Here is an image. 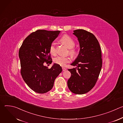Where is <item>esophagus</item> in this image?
<instances>
[{
    "label": "esophagus",
    "mask_w": 123,
    "mask_h": 123,
    "mask_svg": "<svg viewBox=\"0 0 123 123\" xmlns=\"http://www.w3.org/2000/svg\"><path fill=\"white\" fill-rule=\"evenodd\" d=\"M62 70H63V71H65L66 70V68L64 67H62Z\"/></svg>",
    "instance_id": "esophagus-1"
}]
</instances>
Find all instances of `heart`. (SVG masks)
I'll use <instances>...</instances> for the list:
<instances>
[{
	"instance_id": "1",
	"label": "heart",
	"mask_w": 123,
	"mask_h": 123,
	"mask_svg": "<svg viewBox=\"0 0 123 123\" xmlns=\"http://www.w3.org/2000/svg\"><path fill=\"white\" fill-rule=\"evenodd\" d=\"M60 41L63 44L65 45L69 49V54L70 55H75V50L74 48L75 46V42L71 37L67 34L64 35L60 38ZM49 50L50 53L51 55H55L56 54V49L55 44V43L52 42V43H51L49 46ZM70 61H71V59L69 57L63 56H58L55 58L54 59V61L55 64H57L62 66H65L67 63H69Z\"/></svg>"
}]
</instances>
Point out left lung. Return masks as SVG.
<instances>
[{
    "label": "left lung",
    "instance_id": "1",
    "mask_svg": "<svg viewBox=\"0 0 123 123\" xmlns=\"http://www.w3.org/2000/svg\"><path fill=\"white\" fill-rule=\"evenodd\" d=\"M74 32L80 49L77 57L71 64L76 67L68 69L71 76L67 84L72 92L83 94L90 91L97 81L102 66L101 50L98 41L91 32L82 29Z\"/></svg>",
    "mask_w": 123,
    "mask_h": 123
}]
</instances>
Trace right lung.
Instances as JSON below:
<instances>
[{"label":"right lung","instance_id":"right-lung-1","mask_svg":"<svg viewBox=\"0 0 123 123\" xmlns=\"http://www.w3.org/2000/svg\"><path fill=\"white\" fill-rule=\"evenodd\" d=\"M60 32L37 30L25 38L20 48L21 74L30 88L37 93H45L51 90L55 79L62 71L57 64L50 68L44 65L51 62L49 46Z\"/></svg>","mask_w":123,"mask_h":123}]
</instances>
